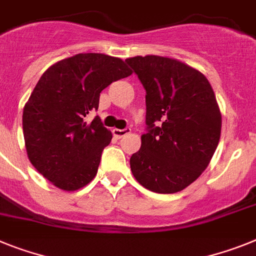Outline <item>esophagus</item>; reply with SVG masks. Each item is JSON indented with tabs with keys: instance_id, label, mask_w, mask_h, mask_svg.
Returning <instances> with one entry per match:
<instances>
[{
	"instance_id": "1",
	"label": "esophagus",
	"mask_w": 256,
	"mask_h": 256,
	"mask_svg": "<svg viewBox=\"0 0 256 256\" xmlns=\"http://www.w3.org/2000/svg\"><path fill=\"white\" fill-rule=\"evenodd\" d=\"M128 133H130V128H126V130H116V128H115V130H112V134L116 137V138H122V137L128 134Z\"/></svg>"
}]
</instances>
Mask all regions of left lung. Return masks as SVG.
I'll use <instances>...</instances> for the list:
<instances>
[{
    "instance_id": "left-lung-1",
    "label": "left lung",
    "mask_w": 256,
    "mask_h": 256,
    "mask_svg": "<svg viewBox=\"0 0 256 256\" xmlns=\"http://www.w3.org/2000/svg\"><path fill=\"white\" fill-rule=\"evenodd\" d=\"M146 90V126L141 148L130 156L140 184L160 194L181 192L200 178L222 133V112L202 72L174 58L133 56Z\"/></svg>"
}]
</instances>
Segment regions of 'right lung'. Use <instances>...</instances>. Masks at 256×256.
Returning <instances> with one entry per match:
<instances>
[{"mask_svg": "<svg viewBox=\"0 0 256 256\" xmlns=\"http://www.w3.org/2000/svg\"><path fill=\"white\" fill-rule=\"evenodd\" d=\"M132 75L116 56L82 53L50 66L23 108V134L30 162L62 190L74 192L96 178L112 134L96 116L100 94L112 82Z\"/></svg>", "mask_w": 256, "mask_h": 256, "instance_id": "1", "label": "right lung"}]
</instances>
